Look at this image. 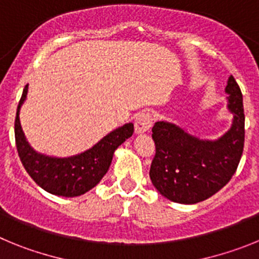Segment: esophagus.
Masks as SVG:
<instances>
[{
	"instance_id": "esophagus-1",
	"label": "esophagus",
	"mask_w": 259,
	"mask_h": 259,
	"mask_svg": "<svg viewBox=\"0 0 259 259\" xmlns=\"http://www.w3.org/2000/svg\"><path fill=\"white\" fill-rule=\"evenodd\" d=\"M153 118L152 114L148 111H143V113L137 114L136 119H135V131L136 134H144L148 132L152 128Z\"/></svg>"
}]
</instances>
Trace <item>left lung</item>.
<instances>
[{"instance_id":"1","label":"left lung","mask_w":259,"mask_h":259,"mask_svg":"<svg viewBox=\"0 0 259 259\" xmlns=\"http://www.w3.org/2000/svg\"><path fill=\"white\" fill-rule=\"evenodd\" d=\"M226 93L232 124L217 140L198 139L164 120L152 128L155 157L150 166V180L167 200L185 205L207 200L236 172L244 150L245 115L241 91L232 75Z\"/></svg>"}]
</instances>
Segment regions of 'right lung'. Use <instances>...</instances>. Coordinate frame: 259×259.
I'll list each match as a JSON object with an SVG mask.
<instances>
[{
	"instance_id": "obj_1",
	"label": "right lung",
	"mask_w": 259,
	"mask_h": 259,
	"mask_svg": "<svg viewBox=\"0 0 259 259\" xmlns=\"http://www.w3.org/2000/svg\"><path fill=\"white\" fill-rule=\"evenodd\" d=\"M28 93L24 87L15 118V141L23 166L44 191L62 197H76L95 188L109 170L114 152L134 134V123L118 127L91 149L71 157H50L36 152L27 141L20 125V107Z\"/></svg>"
}]
</instances>
